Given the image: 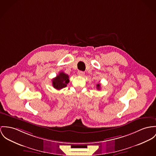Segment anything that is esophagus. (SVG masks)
<instances>
[{"mask_svg":"<svg viewBox=\"0 0 156 156\" xmlns=\"http://www.w3.org/2000/svg\"><path fill=\"white\" fill-rule=\"evenodd\" d=\"M78 74L80 76H83L84 75V74H85V73H84L83 71H79L78 72Z\"/></svg>","mask_w":156,"mask_h":156,"instance_id":"esophagus-1","label":"esophagus"}]
</instances>
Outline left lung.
I'll list each match as a JSON object with an SVG mask.
<instances>
[{"instance_id": "obj_1", "label": "left lung", "mask_w": 156, "mask_h": 156, "mask_svg": "<svg viewBox=\"0 0 156 156\" xmlns=\"http://www.w3.org/2000/svg\"><path fill=\"white\" fill-rule=\"evenodd\" d=\"M97 89H98V90L100 89V84H98L97 85Z\"/></svg>"}]
</instances>
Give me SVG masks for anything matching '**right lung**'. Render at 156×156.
<instances>
[{"label": "right lung", "instance_id": "1", "mask_svg": "<svg viewBox=\"0 0 156 156\" xmlns=\"http://www.w3.org/2000/svg\"><path fill=\"white\" fill-rule=\"evenodd\" d=\"M69 83L68 75L63 72H60L56 77L52 79L53 87L56 90H61L67 86Z\"/></svg>", "mask_w": 156, "mask_h": 156}]
</instances>
